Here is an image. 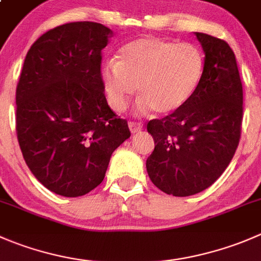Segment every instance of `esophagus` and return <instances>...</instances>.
Listing matches in <instances>:
<instances>
[{
    "label": "esophagus",
    "mask_w": 261,
    "mask_h": 261,
    "mask_svg": "<svg viewBox=\"0 0 261 261\" xmlns=\"http://www.w3.org/2000/svg\"><path fill=\"white\" fill-rule=\"evenodd\" d=\"M128 128H130L131 134H138L139 131L143 130V125L139 122H128Z\"/></svg>",
    "instance_id": "esophagus-1"
}]
</instances>
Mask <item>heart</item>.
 <instances>
[{
	"label": "heart",
	"instance_id": "b5f03b06",
	"mask_svg": "<svg viewBox=\"0 0 261 261\" xmlns=\"http://www.w3.org/2000/svg\"><path fill=\"white\" fill-rule=\"evenodd\" d=\"M205 58L199 47L156 37L126 43L117 61L100 69V82L108 105L116 112L127 106L138 87V110L171 115L190 102L201 84Z\"/></svg>",
	"mask_w": 261,
	"mask_h": 261
}]
</instances>
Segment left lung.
<instances>
[{
    "instance_id": "8db88e82",
    "label": "left lung",
    "mask_w": 261,
    "mask_h": 261,
    "mask_svg": "<svg viewBox=\"0 0 261 261\" xmlns=\"http://www.w3.org/2000/svg\"><path fill=\"white\" fill-rule=\"evenodd\" d=\"M194 34L205 55L200 87L185 107L146 126L155 145L146 159L149 178L173 196L213 185L233 158L241 135L244 94L233 50L218 38Z\"/></svg>"
}]
</instances>
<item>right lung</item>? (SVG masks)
Returning a JSON list of instances; mask_svg holds the SVG:
<instances>
[{"mask_svg":"<svg viewBox=\"0 0 261 261\" xmlns=\"http://www.w3.org/2000/svg\"><path fill=\"white\" fill-rule=\"evenodd\" d=\"M112 37L98 22H69L40 35L25 57L16 88L17 140L35 178L61 196L95 189L131 135L100 82V52Z\"/></svg>","mask_w":261,"mask_h":261,"instance_id":"right-lung-1","label":"right lung"}]
</instances>
